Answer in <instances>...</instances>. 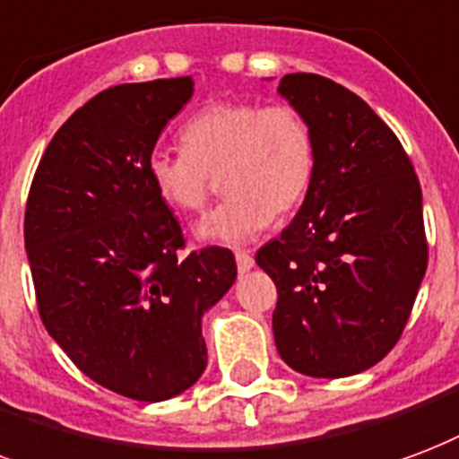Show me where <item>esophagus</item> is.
Listing matches in <instances>:
<instances>
[{"label":"esophagus","instance_id":"esophagus-1","mask_svg":"<svg viewBox=\"0 0 459 459\" xmlns=\"http://www.w3.org/2000/svg\"><path fill=\"white\" fill-rule=\"evenodd\" d=\"M236 264H238V273H250L255 260H253L250 253H243V250H240V253H236Z\"/></svg>","mask_w":459,"mask_h":459}]
</instances>
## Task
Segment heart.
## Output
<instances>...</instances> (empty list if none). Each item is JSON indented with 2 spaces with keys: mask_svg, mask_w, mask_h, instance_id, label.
Here are the masks:
<instances>
[{
  "mask_svg": "<svg viewBox=\"0 0 459 459\" xmlns=\"http://www.w3.org/2000/svg\"><path fill=\"white\" fill-rule=\"evenodd\" d=\"M179 141V152L155 148L145 169L160 202L179 213L202 212L221 175L229 196L196 226L206 243H250L314 185V128L291 104L212 101L182 126Z\"/></svg>",
  "mask_w": 459,
  "mask_h": 459,
  "instance_id": "obj_1",
  "label": "heart"
}]
</instances>
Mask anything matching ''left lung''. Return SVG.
<instances>
[{
    "instance_id": "left-lung-1",
    "label": "left lung",
    "mask_w": 459,
    "mask_h": 459,
    "mask_svg": "<svg viewBox=\"0 0 459 459\" xmlns=\"http://www.w3.org/2000/svg\"><path fill=\"white\" fill-rule=\"evenodd\" d=\"M277 91L314 128L316 178L255 255L277 287L274 342L301 375H358L402 338L429 267L419 178L392 128L342 84L294 73Z\"/></svg>"
}]
</instances>
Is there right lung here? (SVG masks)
Here are the masks:
<instances>
[{
  "label": "right lung",
  "mask_w": 459,
  "mask_h": 459,
  "mask_svg": "<svg viewBox=\"0 0 459 459\" xmlns=\"http://www.w3.org/2000/svg\"><path fill=\"white\" fill-rule=\"evenodd\" d=\"M192 77L118 84L57 128L30 182L23 240L40 321L91 382L165 402L206 369L202 316L236 281L229 247L179 257L148 155Z\"/></svg>",
  "instance_id": "add662e5"
}]
</instances>
